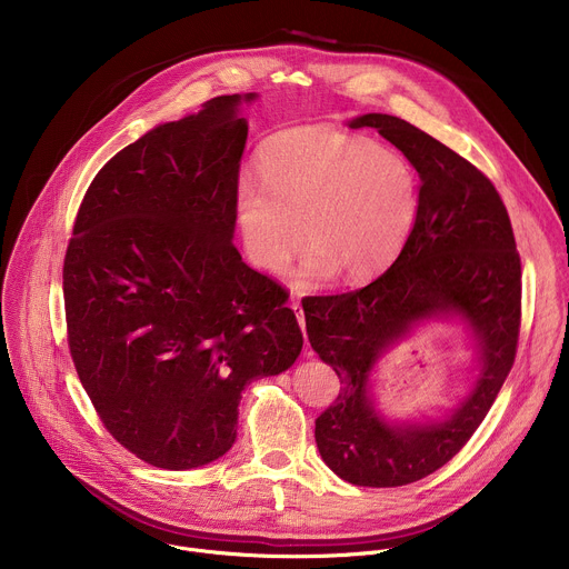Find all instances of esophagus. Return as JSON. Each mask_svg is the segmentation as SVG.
Here are the masks:
<instances>
[{"instance_id":"1","label":"esophagus","mask_w":569,"mask_h":569,"mask_svg":"<svg viewBox=\"0 0 569 569\" xmlns=\"http://www.w3.org/2000/svg\"><path fill=\"white\" fill-rule=\"evenodd\" d=\"M292 310H295V315H297V321H299V327H301V331H303V338H306V317H303L301 303H299V301H292ZM306 349H308V340H306ZM306 358H312V353L308 351V353H306Z\"/></svg>"}]
</instances>
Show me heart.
Instances as JSON below:
<instances>
[{"label": "heart", "instance_id": "b5f03b06", "mask_svg": "<svg viewBox=\"0 0 569 569\" xmlns=\"http://www.w3.org/2000/svg\"><path fill=\"white\" fill-rule=\"evenodd\" d=\"M233 211L242 248L261 270L286 272L306 233L299 288H317L338 272L365 281L408 246L419 178L400 152L367 137L303 126L263 146L259 176L238 180Z\"/></svg>", "mask_w": 569, "mask_h": 569}]
</instances>
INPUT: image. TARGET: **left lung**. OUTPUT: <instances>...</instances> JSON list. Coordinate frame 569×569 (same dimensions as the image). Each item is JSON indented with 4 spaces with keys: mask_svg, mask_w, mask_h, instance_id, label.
<instances>
[{
    "mask_svg": "<svg viewBox=\"0 0 569 569\" xmlns=\"http://www.w3.org/2000/svg\"><path fill=\"white\" fill-rule=\"evenodd\" d=\"M347 126L376 128L408 157L421 180L419 218L376 281L303 301L310 347L340 378L336 402L315 421V441L345 481L389 489L448 463L489 415L518 347L520 257L500 193L470 161L391 114L369 112ZM441 320H459L471 338L467 393L437 418H387L372 393L379 360Z\"/></svg>",
    "mask_w": 569,
    "mask_h": 569,
    "instance_id": "left-lung-1",
    "label": "left lung"
}]
</instances>
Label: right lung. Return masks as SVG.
<instances>
[{
    "label": "right lung",
    "mask_w": 569,
    "mask_h": 569,
    "mask_svg": "<svg viewBox=\"0 0 569 569\" xmlns=\"http://www.w3.org/2000/svg\"><path fill=\"white\" fill-rule=\"evenodd\" d=\"M216 97L117 152L90 184L62 288L69 351L110 435L167 470L236 441L248 382L279 376L303 336L286 292L233 248L240 108Z\"/></svg>",
    "instance_id": "right-lung-1"
}]
</instances>
